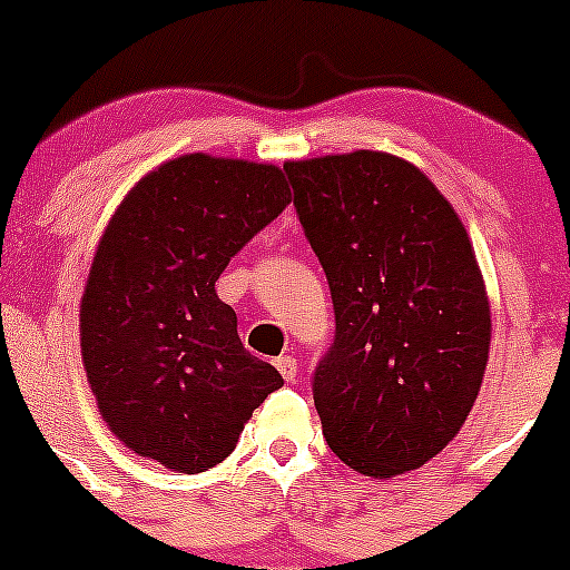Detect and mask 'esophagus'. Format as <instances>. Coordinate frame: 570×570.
I'll use <instances>...</instances> for the list:
<instances>
[{
	"label": "esophagus",
	"mask_w": 570,
	"mask_h": 570,
	"mask_svg": "<svg viewBox=\"0 0 570 570\" xmlns=\"http://www.w3.org/2000/svg\"><path fill=\"white\" fill-rule=\"evenodd\" d=\"M275 366H278V372L286 377V381H295L297 377V358H292V355H281V358H275Z\"/></svg>",
	"instance_id": "obj_1"
}]
</instances>
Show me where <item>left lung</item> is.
I'll list each match as a JSON object with an SVG mask.
<instances>
[{"mask_svg":"<svg viewBox=\"0 0 570 570\" xmlns=\"http://www.w3.org/2000/svg\"><path fill=\"white\" fill-rule=\"evenodd\" d=\"M336 333L312 392L327 446L366 476L439 455L474 405L491 312L469 234L405 159L355 151L286 163Z\"/></svg>","mask_w":570,"mask_h":570,"instance_id":"left-lung-1","label":"left lung"}]
</instances>
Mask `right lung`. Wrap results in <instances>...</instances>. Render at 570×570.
Returning <instances> with one entry per match:
<instances>
[{
	"label": "right lung",
	"mask_w": 570,
	"mask_h": 570,
	"mask_svg": "<svg viewBox=\"0 0 570 570\" xmlns=\"http://www.w3.org/2000/svg\"><path fill=\"white\" fill-rule=\"evenodd\" d=\"M289 200L273 165L187 154L142 178L109 220L79 312L82 361L101 416L137 455L212 469L284 386L243 347L215 281Z\"/></svg>",
	"instance_id": "obj_1"
}]
</instances>
